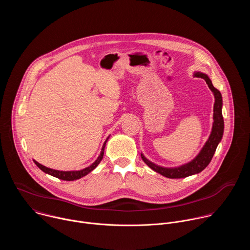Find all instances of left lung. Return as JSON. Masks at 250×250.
Segmentation results:
<instances>
[{
  "instance_id": "obj_1",
  "label": "left lung",
  "mask_w": 250,
  "mask_h": 250,
  "mask_svg": "<svg viewBox=\"0 0 250 250\" xmlns=\"http://www.w3.org/2000/svg\"><path fill=\"white\" fill-rule=\"evenodd\" d=\"M195 76L205 79L208 88L211 90L213 95H215V104H213V124H212L211 133L208 141L206 142L205 146L199 153V155L193 161L183 166L177 167V168H164V167L155 165L154 163L150 162L141 154L142 160H144L152 170H154L155 172L167 178H171V179L185 178L203 171L208 165L213 154H215L217 146L219 145V142L221 141L224 133V118L222 114L223 99H222L221 92L213 87V85L211 84V81L208 79V77L206 74L198 72L195 74Z\"/></svg>"
}]
</instances>
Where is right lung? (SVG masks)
Wrapping results in <instances>:
<instances>
[{
	"instance_id": "obj_1",
	"label": "right lung",
	"mask_w": 250,
	"mask_h": 250,
	"mask_svg": "<svg viewBox=\"0 0 250 250\" xmlns=\"http://www.w3.org/2000/svg\"><path fill=\"white\" fill-rule=\"evenodd\" d=\"M108 140V139H106ZM105 140V141H106ZM105 141L104 144L103 146V148H102V151H101V154L99 155L98 159L92 164L90 165L89 167L83 169V170H80V171H59V170H54V169H51V168H48V167H45L42 164H40L39 162H37L35 160L34 163L37 164V166L42 169L43 172L51 175V176H54L56 178H58V179H61V180H64V181H74V180H77V179H80V178H82L83 176L87 175L88 173H90L92 170H94L98 164L101 162V160L103 159V156H104V146H105Z\"/></svg>"
}]
</instances>
